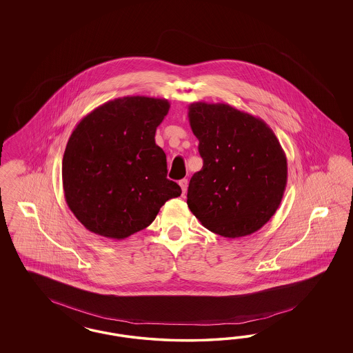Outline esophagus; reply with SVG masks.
Instances as JSON below:
<instances>
[{
	"label": "esophagus",
	"instance_id": "obj_1",
	"mask_svg": "<svg viewBox=\"0 0 353 353\" xmlns=\"http://www.w3.org/2000/svg\"><path fill=\"white\" fill-rule=\"evenodd\" d=\"M180 183V186H181L182 194H185L186 190H188V180L186 179H182L181 181L179 182Z\"/></svg>",
	"mask_w": 353,
	"mask_h": 353
}]
</instances>
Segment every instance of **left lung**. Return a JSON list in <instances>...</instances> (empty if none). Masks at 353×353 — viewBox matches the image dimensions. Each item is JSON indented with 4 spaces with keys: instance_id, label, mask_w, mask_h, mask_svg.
Wrapping results in <instances>:
<instances>
[{
    "instance_id": "obj_1",
    "label": "left lung",
    "mask_w": 353,
    "mask_h": 353,
    "mask_svg": "<svg viewBox=\"0 0 353 353\" xmlns=\"http://www.w3.org/2000/svg\"><path fill=\"white\" fill-rule=\"evenodd\" d=\"M188 117L203 159L189 183L190 211L225 238L255 233L276 214L288 183V159L274 132L226 103L195 102Z\"/></svg>"
}]
</instances>
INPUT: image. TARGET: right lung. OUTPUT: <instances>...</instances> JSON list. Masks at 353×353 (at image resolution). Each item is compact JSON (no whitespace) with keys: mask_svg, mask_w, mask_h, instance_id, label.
Returning a JSON list of instances; mask_svg holds the SVG:
<instances>
[{"mask_svg":"<svg viewBox=\"0 0 353 353\" xmlns=\"http://www.w3.org/2000/svg\"><path fill=\"white\" fill-rule=\"evenodd\" d=\"M164 98L108 101L80 120L62 161L65 203L94 234L124 239L148 228L181 188L167 179L164 151L155 143L170 111Z\"/></svg>","mask_w":353,"mask_h":353,"instance_id":"right-lung-1","label":"right lung"}]
</instances>
